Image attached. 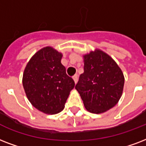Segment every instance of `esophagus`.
Masks as SVG:
<instances>
[{
    "mask_svg": "<svg viewBox=\"0 0 146 146\" xmlns=\"http://www.w3.org/2000/svg\"><path fill=\"white\" fill-rule=\"evenodd\" d=\"M73 80H74V83L76 84L78 81V74H74V76H73Z\"/></svg>",
    "mask_w": 146,
    "mask_h": 146,
    "instance_id": "34e87169",
    "label": "esophagus"
}]
</instances>
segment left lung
Returning a JSON list of instances; mask_svg holds the SVG:
<instances>
[{
    "instance_id": "left-lung-1",
    "label": "left lung",
    "mask_w": 146,
    "mask_h": 146,
    "mask_svg": "<svg viewBox=\"0 0 146 146\" xmlns=\"http://www.w3.org/2000/svg\"><path fill=\"white\" fill-rule=\"evenodd\" d=\"M83 57L84 73L75 89L88 111L102 113L113 107L121 98L123 74L116 62L100 49Z\"/></svg>"
}]
</instances>
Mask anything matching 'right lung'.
Returning <instances> with one entry per match:
<instances>
[{
    "label": "right lung",
    "mask_w": 146,
    "mask_h": 146,
    "mask_svg": "<svg viewBox=\"0 0 146 146\" xmlns=\"http://www.w3.org/2000/svg\"><path fill=\"white\" fill-rule=\"evenodd\" d=\"M62 54L46 46L35 53L25 68L23 86L28 100L39 111L56 114L64 109L74 80L61 63Z\"/></svg>",
    "instance_id": "1"
}]
</instances>
